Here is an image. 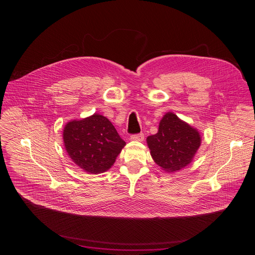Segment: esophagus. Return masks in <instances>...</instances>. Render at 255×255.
I'll return each mask as SVG.
<instances>
[{
  "mask_svg": "<svg viewBox=\"0 0 255 255\" xmlns=\"http://www.w3.org/2000/svg\"><path fill=\"white\" fill-rule=\"evenodd\" d=\"M130 139L133 141H143L144 139V134L143 133H138V134H133L130 136Z\"/></svg>",
  "mask_w": 255,
  "mask_h": 255,
  "instance_id": "obj_1",
  "label": "esophagus"
}]
</instances>
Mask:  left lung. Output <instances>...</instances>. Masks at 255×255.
I'll return each instance as SVG.
<instances>
[{
    "label": "left lung",
    "mask_w": 255,
    "mask_h": 255,
    "mask_svg": "<svg viewBox=\"0 0 255 255\" xmlns=\"http://www.w3.org/2000/svg\"><path fill=\"white\" fill-rule=\"evenodd\" d=\"M147 144L154 161L171 172L187 166L201 145L199 132L173 113L161 119L158 132L147 137Z\"/></svg>",
    "instance_id": "8db88e82"
}]
</instances>
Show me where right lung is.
<instances>
[{
  "label": "right lung",
  "mask_w": 255,
  "mask_h": 255,
  "mask_svg": "<svg viewBox=\"0 0 255 255\" xmlns=\"http://www.w3.org/2000/svg\"><path fill=\"white\" fill-rule=\"evenodd\" d=\"M63 142L72 161L95 174L110 168L126 144L113 124L99 114L68 122Z\"/></svg>",
  "instance_id": "add662e5"
}]
</instances>
